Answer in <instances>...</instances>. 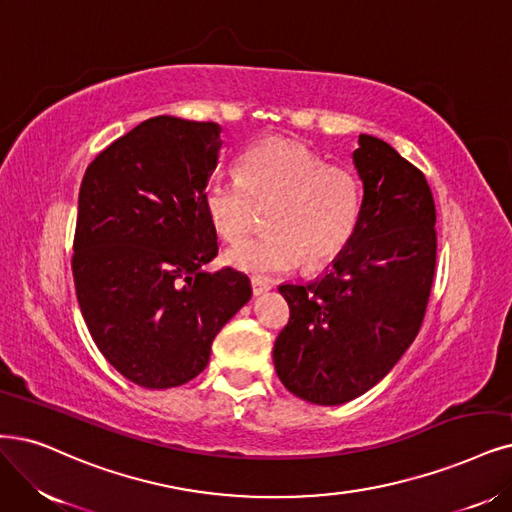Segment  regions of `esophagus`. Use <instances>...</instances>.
<instances>
[{"label":"esophagus","instance_id":"obj_1","mask_svg":"<svg viewBox=\"0 0 512 512\" xmlns=\"http://www.w3.org/2000/svg\"><path fill=\"white\" fill-rule=\"evenodd\" d=\"M251 287H253L255 295H263V293H268L272 289V282L263 280V278H253L251 280Z\"/></svg>","mask_w":512,"mask_h":512}]
</instances>
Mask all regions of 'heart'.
<instances>
[{
	"label": "heart",
	"mask_w": 512,
	"mask_h": 512,
	"mask_svg": "<svg viewBox=\"0 0 512 512\" xmlns=\"http://www.w3.org/2000/svg\"><path fill=\"white\" fill-rule=\"evenodd\" d=\"M272 234L244 240L223 255L227 266L255 278L320 268L350 242L361 215V185L346 168L291 139H266L238 158V177L215 175L202 189L213 230L230 242L251 230L257 208L270 206Z\"/></svg>",
	"instance_id": "b5f03b06"
}]
</instances>
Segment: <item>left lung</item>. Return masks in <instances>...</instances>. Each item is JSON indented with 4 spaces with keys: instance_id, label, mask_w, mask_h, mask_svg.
<instances>
[{
    "instance_id": "obj_1",
    "label": "left lung",
    "mask_w": 512,
    "mask_h": 512,
    "mask_svg": "<svg viewBox=\"0 0 512 512\" xmlns=\"http://www.w3.org/2000/svg\"><path fill=\"white\" fill-rule=\"evenodd\" d=\"M356 230L333 266L308 285H280L291 318L274 344L289 392L342 405L373 388L413 344L437 266V211L420 168L386 141L361 135Z\"/></svg>"
}]
</instances>
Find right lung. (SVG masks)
Instances as JSON below:
<instances>
[{"label": "right lung", "instance_id": "add662e5", "mask_svg": "<svg viewBox=\"0 0 512 512\" xmlns=\"http://www.w3.org/2000/svg\"><path fill=\"white\" fill-rule=\"evenodd\" d=\"M221 126L158 116L86 168L73 238V282L86 327L113 369L149 390L194 380L215 335L246 301L242 272H206L217 232L202 189Z\"/></svg>", "mask_w": 512, "mask_h": 512}]
</instances>
